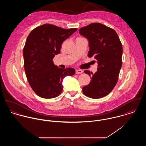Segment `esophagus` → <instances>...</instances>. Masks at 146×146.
Masks as SVG:
<instances>
[{"label": "esophagus", "mask_w": 146, "mask_h": 146, "mask_svg": "<svg viewBox=\"0 0 146 146\" xmlns=\"http://www.w3.org/2000/svg\"><path fill=\"white\" fill-rule=\"evenodd\" d=\"M83 72V71H82V70H76V71H75V73L76 74H82Z\"/></svg>", "instance_id": "esophagus-1"}]
</instances>
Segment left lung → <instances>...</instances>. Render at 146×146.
<instances>
[{
  "label": "left lung",
  "instance_id": "8db88e82",
  "mask_svg": "<svg viewBox=\"0 0 146 146\" xmlns=\"http://www.w3.org/2000/svg\"><path fill=\"white\" fill-rule=\"evenodd\" d=\"M80 35L89 42L88 56L97 60V71L94 74L85 70L90 82L83 88L84 94L97 99L108 95L117 82L122 66L123 48L116 31L100 23H93L81 28Z\"/></svg>",
  "mask_w": 146,
  "mask_h": 146
}]
</instances>
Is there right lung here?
<instances>
[{
	"instance_id": "add662e5",
	"label": "right lung",
	"mask_w": 146,
	"mask_h": 146,
	"mask_svg": "<svg viewBox=\"0 0 146 146\" xmlns=\"http://www.w3.org/2000/svg\"><path fill=\"white\" fill-rule=\"evenodd\" d=\"M78 29H64L44 24L33 30L23 48L24 68L32 89L43 98H53L63 90V79L75 74L73 68H61L53 59L60 53L63 41Z\"/></svg>"
}]
</instances>
